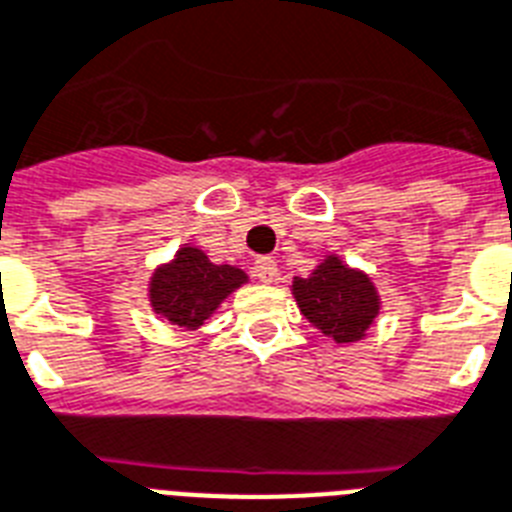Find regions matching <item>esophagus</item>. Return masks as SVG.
<instances>
[{
    "mask_svg": "<svg viewBox=\"0 0 512 512\" xmlns=\"http://www.w3.org/2000/svg\"><path fill=\"white\" fill-rule=\"evenodd\" d=\"M255 276L260 278L263 284L276 281V276H278L276 260H270V257H257V260H255Z\"/></svg>",
    "mask_w": 512,
    "mask_h": 512,
    "instance_id": "34e87169",
    "label": "esophagus"
}]
</instances>
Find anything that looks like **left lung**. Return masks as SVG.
<instances>
[{"label":"left lung","mask_w":512,"mask_h":512,"mask_svg":"<svg viewBox=\"0 0 512 512\" xmlns=\"http://www.w3.org/2000/svg\"><path fill=\"white\" fill-rule=\"evenodd\" d=\"M292 292L307 321L318 326L336 344L363 339L365 328L378 315V294L371 278L328 257L313 276L294 278Z\"/></svg>","instance_id":"1"}]
</instances>
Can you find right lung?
Here are the masks:
<instances>
[{"label":"right lung","mask_w":512,"mask_h":512,"mask_svg":"<svg viewBox=\"0 0 512 512\" xmlns=\"http://www.w3.org/2000/svg\"><path fill=\"white\" fill-rule=\"evenodd\" d=\"M244 281V270L213 265L202 249L184 247L173 263L152 276L149 299L157 313L165 315L173 326L197 328Z\"/></svg>","instance_id":"add662e5"}]
</instances>
